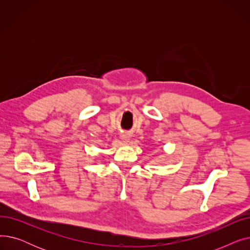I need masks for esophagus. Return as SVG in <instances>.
I'll list each match as a JSON object with an SVG mask.
<instances>
[{"label": "esophagus", "instance_id": "obj_1", "mask_svg": "<svg viewBox=\"0 0 250 250\" xmlns=\"http://www.w3.org/2000/svg\"><path fill=\"white\" fill-rule=\"evenodd\" d=\"M121 139H122L123 141H125V142H127V141L129 140V135H127V134H122V135H121Z\"/></svg>", "mask_w": 250, "mask_h": 250}]
</instances>
